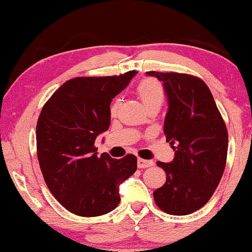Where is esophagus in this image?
<instances>
[{
	"label": "esophagus",
	"instance_id": "34e87169",
	"mask_svg": "<svg viewBox=\"0 0 252 252\" xmlns=\"http://www.w3.org/2000/svg\"><path fill=\"white\" fill-rule=\"evenodd\" d=\"M138 168H148V167L154 166V161L144 160V158H137Z\"/></svg>",
	"mask_w": 252,
	"mask_h": 252
}]
</instances>
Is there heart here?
<instances>
[{"label": "heart", "instance_id": "1", "mask_svg": "<svg viewBox=\"0 0 252 252\" xmlns=\"http://www.w3.org/2000/svg\"><path fill=\"white\" fill-rule=\"evenodd\" d=\"M137 94L144 108H149L152 105H160L164 99V92L162 86L154 79H146L141 82L137 86ZM117 109V102L111 105V112H115Z\"/></svg>", "mask_w": 252, "mask_h": 252}]
</instances>
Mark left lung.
<instances>
[{
    "instance_id": "1",
    "label": "left lung",
    "mask_w": 252,
    "mask_h": 252,
    "mask_svg": "<svg viewBox=\"0 0 252 252\" xmlns=\"http://www.w3.org/2000/svg\"><path fill=\"white\" fill-rule=\"evenodd\" d=\"M162 82L168 103L163 132L175 144L167 180L154 200L168 215L186 216L201 209L220 182L226 164L227 130L207 85L184 73L146 72Z\"/></svg>"
}]
</instances>
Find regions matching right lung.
Returning a JSON list of instances; mask_svg holds the SVG:
<instances>
[{"label": "right lung", "instance_id": "right-lung-1", "mask_svg": "<svg viewBox=\"0 0 252 252\" xmlns=\"http://www.w3.org/2000/svg\"><path fill=\"white\" fill-rule=\"evenodd\" d=\"M137 73L78 77L67 80L43 105L36 124L37 158L48 189L66 210L80 217L111 212L120 186L137 169L128 154L98 156L94 141L109 129L112 98Z\"/></svg>", "mask_w": 252, "mask_h": 252}]
</instances>
